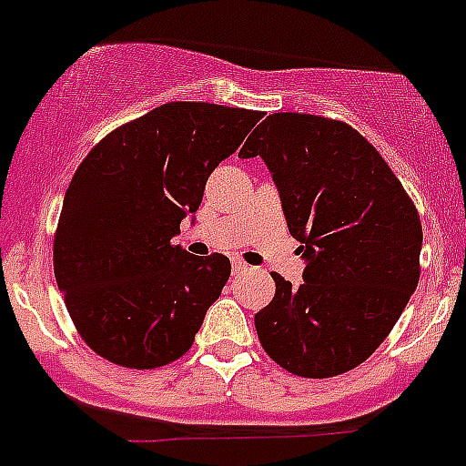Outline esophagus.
Instances as JSON below:
<instances>
[{
	"label": "esophagus",
	"instance_id": "esophagus-1",
	"mask_svg": "<svg viewBox=\"0 0 466 466\" xmlns=\"http://www.w3.org/2000/svg\"><path fill=\"white\" fill-rule=\"evenodd\" d=\"M248 268V264L243 262L241 258H232V271L234 273H243Z\"/></svg>",
	"mask_w": 466,
	"mask_h": 466
}]
</instances>
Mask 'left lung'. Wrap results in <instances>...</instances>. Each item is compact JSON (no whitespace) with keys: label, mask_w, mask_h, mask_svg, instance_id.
<instances>
[{"label":"left lung","mask_w":466,"mask_h":466,"mask_svg":"<svg viewBox=\"0 0 466 466\" xmlns=\"http://www.w3.org/2000/svg\"><path fill=\"white\" fill-rule=\"evenodd\" d=\"M241 158L262 156L280 190L306 271L255 315L259 342L280 368L326 380L354 370L389 336L420 278L419 211L380 151L350 124L273 112Z\"/></svg>","instance_id":"obj_1"}]
</instances>
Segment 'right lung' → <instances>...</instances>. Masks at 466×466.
I'll list each match as a JSON object with an SVG mask.
<instances>
[{
    "label": "right lung",
    "instance_id": "right-lung-1",
    "mask_svg": "<svg viewBox=\"0 0 466 466\" xmlns=\"http://www.w3.org/2000/svg\"><path fill=\"white\" fill-rule=\"evenodd\" d=\"M259 119L243 107L165 103L107 133L76 169L52 259L68 315L101 359L154 370L193 347L232 267L172 237Z\"/></svg>",
    "mask_w": 466,
    "mask_h": 466
}]
</instances>
